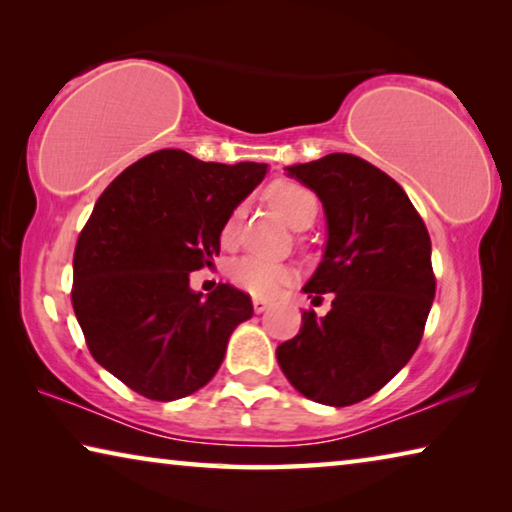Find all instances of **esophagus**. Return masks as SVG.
<instances>
[{
    "label": "esophagus",
    "mask_w": 512,
    "mask_h": 512,
    "mask_svg": "<svg viewBox=\"0 0 512 512\" xmlns=\"http://www.w3.org/2000/svg\"><path fill=\"white\" fill-rule=\"evenodd\" d=\"M253 307H255L257 314H264V311L271 307V302H268L266 298H253Z\"/></svg>",
    "instance_id": "1"
}]
</instances>
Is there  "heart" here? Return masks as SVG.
<instances>
[{"label": "heart", "instance_id": "heart-1", "mask_svg": "<svg viewBox=\"0 0 512 512\" xmlns=\"http://www.w3.org/2000/svg\"><path fill=\"white\" fill-rule=\"evenodd\" d=\"M266 196H268V203L280 212L282 219L287 221L291 228L302 230L314 223L316 212H318V201L305 185L293 183V180H277V183L268 187ZM239 214L241 210H235L230 214L228 223H225L223 228L225 241L235 237ZM230 277L239 289L253 293V296H273L284 282L291 280V268L262 257H241L230 266Z\"/></svg>", "mask_w": 512, "mask_h": 512}]
</instances>
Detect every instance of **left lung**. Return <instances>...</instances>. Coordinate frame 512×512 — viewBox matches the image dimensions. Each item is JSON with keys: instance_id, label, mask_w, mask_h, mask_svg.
Segmentation results:
<instances>
[{"instance_id": "left-lung-1", "label": "left lung", "mask_w": 512, "mask_h": 512, "mask_svg": "<svg viewBox=\"0 0 512 512\" xmlns=\"http://www.w3.org/2000/svg\"><path fill=\"white\" fill-rule=\"evenodd\" d=\"M287 176L320 198L327 223L323 259L302 291L334 300L323 318L302 314L277 363L309 400L357 404L418 350L436 296L429 232L404 189L357 155L291 164Z\"/></svg>"}]
</instances>
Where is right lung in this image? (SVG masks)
<instances>
[{
  "instance_id": "right-lung-1",
  "label": "right lung",
  "mask_w": 512,
  "mask_h": 512,
  "mask_svg": "<svg viewBox=\"0 0 512 512\" xmlns=\"http://www.w3.org/2000/svg\"><path fill=\"white\" fill-rule=\"evenodd\" d=\"M266 171L164 149L99 196L76 241L72 305L92 357L135 393L158 402L196 393L253 316L244 291L219 284L203 298L189 273L219 255L230 214Z\"/></svg>"
}]
</instances>
